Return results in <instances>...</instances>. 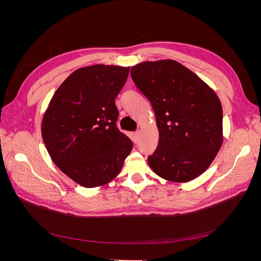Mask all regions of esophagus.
<instances>
[{"instance_id": "34e87169", "label": "esophagus", "mask_w": 261, "mask_h": 261, "mask_svg": "<svg viewBox=\"0 0 261 261\" xmlns=\"http://www.w3.org/2000/svg\"><path fill=\"white\" fill-rule=\"evenodd\" d=\"M138 136H139V132H133V133H130V138L133 139L134 143H137Z\"/></svg>"}]
</instances>
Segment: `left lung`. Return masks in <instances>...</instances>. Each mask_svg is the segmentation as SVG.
<instances>
[{"instance_id":"left-lung-1","label":"left lung","mask_w":261,"mask_h":261,"mask_svg":"<svg viewBox=\"0 0 261 261\" xmlns=\"http://www.w3.org/2000/svg\"><path fill=\"white\" fill-rule=\"evenodd\" d=\"M130 76L151 103L159 129L149 167L173 181L200 175L222 144L223 112L215 91L173 60L140 63Z\"/></svg>"}]
</instances>
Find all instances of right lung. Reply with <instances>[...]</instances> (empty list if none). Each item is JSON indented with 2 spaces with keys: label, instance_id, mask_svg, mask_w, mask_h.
Masks as SVG:
<instances>
[{
  "label": "right lung",
  "instance_id": "obj_1",
  "mask_svg": "<svg viewBox=\"0 0 261 261\" xmlns=\"http://www.w3.org/2000/svg\"><path fill=\"white\" fill-rule=\"evenodd\" d=\"M129 67L93 65L75 70L55 91L43 115L46 150L62 172L84 187L120 173L133 141L117 128L115 98Z\"/></svg>",
  "mask_w": 261,
  "mask_h": 261
}]
</instances>
